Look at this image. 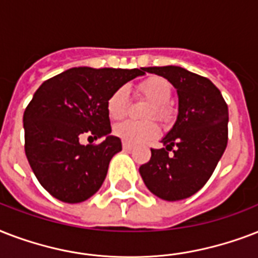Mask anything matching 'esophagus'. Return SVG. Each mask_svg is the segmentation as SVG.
<instances>
[{
    "label": "esophagus",
    "instance_id": "1",
    "mask_svg": "<svg viewBox=\"0 0 258 258\" xmlns=\"http://www.w3.org/2000/svg\"><path fill=\"white\" fill-rule=\"evenodd\" d=\"M123 150H124V151H133L134 146L127 145V143H123Z\"/></svg>",
    "mask_w": 258,
    "mask_h": 258
}]
</instances>
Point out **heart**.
I'll use <instances>...</instances> for the list:
<instances>
[{
  "instance_id": "b5f03b06",
  "label": "heart",
  "mask_w": 258,
  "mask_h": 258,
  "mask_svg": "<svg viewBox=\"0 0 258 258\" xmlns=\"http://www.w3.org/2000/svg\"><path fill=\"white\" fill-rule=\"evenodd\" d=\"M139 92L149 100L153 101V105L147 111V117L157 115L162 121H169L171 119V108L167 101L171 97V84L161 76H151L142 82L138 87ZM128 109V89L120 87L113 91L107 101V111L112 119H121ZM115 137L123 141V143L135 146L146 142L153 141L159 135V125L154 120H124L117 123L113 127Z\"/></svg>"
}]
</instances>
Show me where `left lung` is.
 I'll return each instance as SVG.
<instances>
[{
    "instance_id": "left-lung-1",
    "label": "left lung",
    "mask_w": 258,
    "mask_h": 258,
    "mask_svg": "<svg viewBox=\"0 0 258 258\" xmlns=\"http://www.w3.org/2000/svg\"><path fill=\"white\" fill-rule=\"evenodd\" d=\"M145 71L167 79L176 89L178 116L162 138L165 147L151 149V159L139 167V172L157 197L184 200L204 187L226 149L228 105L209 79L184 68L149 67ZM171 149L174 156L168 155Z\"/></svg>"
}]
</instances>
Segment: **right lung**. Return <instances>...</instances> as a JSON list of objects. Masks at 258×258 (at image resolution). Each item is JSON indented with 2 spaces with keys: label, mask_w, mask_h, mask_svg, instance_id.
I'll list each match as a JSON object with an SVG mask.
<instances>
[{
  "label": "right lung",
  "mask_w": 258,
  "mask_h": 258,
  "mask_svg": "<svg viewBox=\"0 0 258 258\" xmlns=\"http://www.w3.org/2000/svg\"><path fill=\"white\" fill-rule=\"evenodd\" d=\"M145 70L71 68L38 87L24 112L25 154L46 191L67 204L88 200L101 187L121 142L111 135L107 101ZM84 135L103 138L84 146Z\"/></svg>",
  "instance_id": "add662e5"
}]
</instances>
